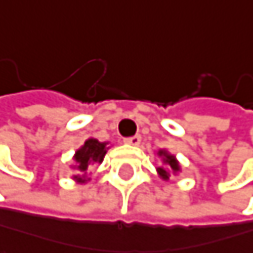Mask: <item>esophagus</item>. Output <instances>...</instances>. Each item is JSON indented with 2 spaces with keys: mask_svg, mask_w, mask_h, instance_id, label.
I'll use <instances>...</instances> for the list:
<instances>
[{
  "mask_svg": "<svg viewBox=\"0 0 253 253\" xmlns=\"http://www.w3.org/2000/svg\"><path fill=\"white\" fill-rule=\"evenodd\" d=\"M124 142H127L130 145H138L141 142V136L139 135H133V136H129V138H124Z\"/></svg>",
  "mask_w": 253,
  "mask_h": 253,
  "instance_id": "esophagus-1",
  "label": "esophagus"
}]
</instances>
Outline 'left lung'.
<instances>
[{
    "label": "left lung",
    "instance_id": "8db88e82",
    "mask_svg": "<svg viewBox=\"0 0 253 253\" xmlns=\"http://www.w3.org/2000/svg\"><path fill=\"white\" fill-rule=\"evenodd\" d=\"M159 155L164 156V162L167 164V165H165V167H159L158 171H159V174H161L164 179H169L171 173L179 171V164H177V161L174 159V156H171V155H169V153H165V152H162V150L159 152Z\"/></svg>",
    "mask_w": 253,
    "mask_h": 253
}]
</instances>
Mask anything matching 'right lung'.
<instances>
[{
  "label": "right lung",
  "instance_id": "1",
  "mask_svg": "<svg viewBox=\"0 0 253 253\" xmlns=\"http://www.w3.org/2000/svg\"><path fill=\"white\" fill-rule=\"evenodd\" d=\"M104 155H106V142H100L94 138L88 139L84 142L83 147L80 150H77V153H76L77 170L86 171L92 164L101 162Z\"/></svg>",
  "mask_w": 253,
  "mask_h": 253
}]
</instances>
